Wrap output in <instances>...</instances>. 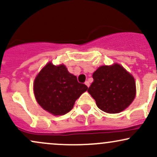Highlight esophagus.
Instances as JSON below:
<instances>
[{
    "label": "esophagus",
    "instance_id": "34e87169",
    "mask_svg": "<svg viewBox=\"0 0 157 157\" xmlns=\"http://www.w3.org/2000/svg\"><path fill=\"white\" fill-rule=\"evenodd\" d=\"M85 84H86V86H88V87H89V86H90V83H89V81H86V82H85Z\"/></svg>",
    "mask_w": 157,
    "mask_h": 157
}]
</instances>
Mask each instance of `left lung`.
I'll return each mask as SVG.
<instances>
[{"mask_svg": "<svg viewBox=\"0 0 157 157\" xmlns=\"http://www.w3.org/2000/svg\"><path fill=\"white\" fill-rule=\"evenodd\" d=\"M92 77L94 81L88 92L102 111L120 113L134 100L136 95L134 78L120 65L100 66Z\"/></svg>", "mask_w": 157, "mask_h": 157, "instance_id": "8db88e82", "label": "left lung"}]
</instances>
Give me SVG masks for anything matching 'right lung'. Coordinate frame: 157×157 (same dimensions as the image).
Returning <instances> with one entry per match:
<instances>
[{
  "mask_svg": "<svg viewBox=\"0 0 157 157\" xmlns=\"http://www.w3.org/2000/svg\"><path fill=\"white\" fill-rule=\"evenodd\" d=\"M87 89L64 65L55 66L52 63L41 70L34 82V93L38 104L54 115L69 112L77 99Z\"/></svg>",
  "mask_w": 157,
  "mask_h": 157,
  "instance_id": "add662e5",
  "label": "right lung"
}]
</instances>
